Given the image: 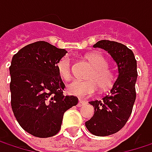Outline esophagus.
<instances>
[{
	"label": "esophagus",
	"mask_w": 152,
	"mask_h": 152,
	"mask_svg": "<svg viewBox=\"0 0 152 152\" xmlns=\"http://www.w3.org/2000/svg\"><path fill=\"white\" fill-rule=\"evenodd\" d=\"M83 105H85V102L84 101H83V100H79L78 101V104H77L78 107H81V106H83Z\"/></svg>",
	"instance_id": "obj_1"
}]
</instances>
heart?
<instances>
[{
	"mask_svg": "<svg viewBox=\"0 0 152 152\" xmlns=\"http://www.w3.org/2000/svg\"><path fill=\"white\" fill-rule=\"evenodd\" d=\"M86 59L93 67V70L88 76L90 80H74L67 85V91L70 95L83 99L93 95L98 86L102 91L107 90L115 81L114 73L107 68V61L100 53H91L86 55ZM56 68L59 76L63 80L70 78L71 61L68 55L62 57L57 62Z\"/></svg>",
	"mask_w": 152,
	"mask_h": 152,
	"instance_id": "b5f03b06",
	"label": "heart"
}]
</instances>
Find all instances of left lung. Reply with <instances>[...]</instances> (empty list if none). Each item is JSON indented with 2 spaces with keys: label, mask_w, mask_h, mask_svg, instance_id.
<instances>
[{
  "label": "left lung",
  "mask_w": 152,
  "mask_h": 152,
  "mask_svg": "<svg viewBox=\"0 0 152 152\" xmlns=\"http://www.w3.org/2000/svg\"><path fill=\"white\" fill-rule=\"evenodd\" d=\"M93 47L106 50L118 68V78L108 95L101 100L89 102L94 107V114L85 122L92 135L106 137L121 129L132 113L136 100L137 61L129 48L115 41L100 40Z\"/></svg>",
  "instance_id": "obj_1"
}]
</instances>
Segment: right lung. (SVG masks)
<instances>
[{
	"label": "right lung",
	"mask_w": 152,
	"mask_h": 152,
	"mask_svg": "<svg viewBox=\"0 0 152 152\" xmlns=\"http://www.w3.org/2000/svg\"><path fill=\"white\" fill-rule=\"evenodd\" d=\"M67 53L38 41L20 49L10 67L11 107L19 125L29 134L46 138L56 135L64 113L78 99L64 96L65 85L56 64Z\"/></svg>",
	"instance_id": "obj_1"
}]
</instances>
